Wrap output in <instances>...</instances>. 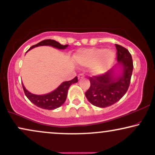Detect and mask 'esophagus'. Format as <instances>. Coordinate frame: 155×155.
Masks as SVG:
<instances>
[{
  "label": "esophagus",
  "mask_w": 155,
  "mask_h": 155,
  "mask_svg": "<svg viewBox=\"0 0 155 155\" xmlns=\"http://www.w3.org/2000/svg\"><path fill=\"white\" fill-rule=\"evenodd\" d=\"M84 75L82 73H80L78 75V79H82V78H84Z\"/></svg>",
  "instance_id": "1"
}]
</instances>
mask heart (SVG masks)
<instances>
[{"mask_svg": "<svg viewBox=\"0 0 155 155\" xmlns=\"http://www.w3.org/2000/svg\"><path fill=\"white\" fill-rule=\"evenodd\" d=\"M116 54L111 49L92 48L79 51L75 56V61L84 67H91V73L94 75L104 73L115 59Z\"/></svg>", "mask_w": 155, "mask_h": 155, "instance_id": "heart-1", "label": "heart"}]
</instances>
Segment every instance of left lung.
I'll return each mask as SVG.
<instances>
[{"label":"left lung","mask_w":155,"mask_h":155,"mask_svg":"<svg viewBox=\"0 0 155 155\" xmlns=\"http://www.w3.org/2000/svg\"><path fill=\"white\" fill-rule=\"evenodd\" d=\"M117 61L121 67L119 75L114 69L104 74L90 78V87L85 92L88 101L95 107L105 108L119 101L130 85L133 63L130 52L122 46L116 44Z\"/></svg>","instance_id":"obj_1"}]
</instances>
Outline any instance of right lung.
I'll return each mask as SVG.
<instances>
[{"instance_id": "1", "label": "right lung", "mask_w": 155, "mask_h": 155, "mask_svg": "<svg viewBox=\"0 0 155 155\" xmlns=\"http://www.w3.org/2000/svg\"><path fill=\"white\" fill-rule=\"evenodd\" d=\"M51 46L53 47L58 48V49H65L68 47V45H62L58 41H56L55 40L52 39H46L44 41H40L35 45L31 46L29 50L31 49V48L37 47V46ZM28 50V51H29ZM78 82V78L75 77L73 78V80H70V81H65L63 82L61 85H59L58 88L53 92L48 93V94H43V95H37L31 94L29 92H28L26 89H25V86L22 84V88L24 90V92L29 100L33 103L34 104L37 106V107L41 108L44 109H48V110H53L57 108L60 107L61 105L63 104L65 101L66 100L67 95H68V91L70 86L72 84L76 83Z\"/></svg>"}]
</instances>
